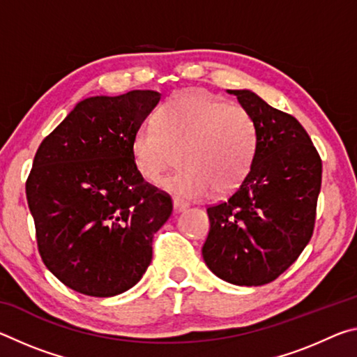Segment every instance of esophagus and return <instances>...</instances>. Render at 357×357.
<instances>
[{"label": "esophagus", "instance_id": "34e87169", "mask_svg": "<svg viewBox=\"0 0 357 357\" xmlns=\"http://www.w3.org/2000/svg\"><path fill=\"white\" fill-rule=\"evenodd\" d=\"M187 208H189V203L179 200V198H173V209L176 211V213H183Z\"/></svg>", "mask_w": 357, "mask_h": 357}]
</instances>
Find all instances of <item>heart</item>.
<instances>
[{"label": "heart", "mask_w": 357, "mask_h": 357, "mask_svg": "<svg viewBox=\"0 0 357 357\" xmlns=\"http://www.w3.org/2000/svg\"><path fill=\"white\" fill-rule=\"evenodd\" d=\"M258 149V126L244 107L227 104L204 89L174 94L132 137V159L146 181H155L179 154V168L160 181L165 190L198 200L214 190L223 197L238 190L252 170Z\"/></svg>", "instance_id": "b5f03b06"}]
</instances>
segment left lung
<instances>
[{"mask_svg":"<svg viewBox=\"0 0 357 357\" xmlns=\"http://www.w3.org/2000/svg\"><path fill=\"white\" fill-rule=\"evenodd\" d=\"M258 126L249 176L227 202L208 208L203 244L208 268L228 283L258 287L275 280L309 244L321 189V159L309 134L249 89H228Z\"/></svg>","mask_w":357,"mask_h":357,"instance_id":"left-lung-1","label":"left lung"}]
</instances>
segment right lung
<instances>
[{
  "label": "right lung",
  "instance_id": "obj_1",
  "mask_svg": "<svg viewBox=\"0 0 357 357\" xmlns=\"http://www.w3.org/2000/svg\"><path fill=\"white\" fill-rule=\"evenodd\" d=\"M159 100L151 89L84 99L34 155L26 200L40 258L74 291L110 298L146 273L173 203L138 173L130 143Z\"/></svg>",
  "mask_w": 357,
  "mask_h": 357
}]
</instances>
